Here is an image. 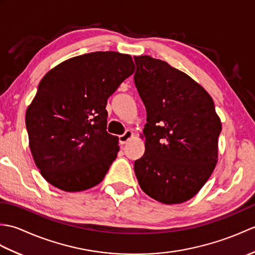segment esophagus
I'll use <instances>...</instances> for the list:
<instances>
[{"label": "esophagus", "instance_id": "1", "mask_svg": "<svg viewBox=\"0 0 255 255\" xmlns=\"http://www.w3.org/2000/svg\"><path fill=\"white\" fill-rule=\"evenodd\" d=\"M131 137H132V131H130V130H126L125 131V133H123V134H121V136H119V143L121 144H125L126 143L129 139H131Z\"/></svg>", "mask_w": 255, "mask_h": 255}]
</instances>
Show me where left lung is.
<instances>
[{
    "label": "left lung",
    "mask_w": 255,
    "mask_h": 255,
    "mask_svg": "<svg viewBox=\"0 0 255 255\" xmlns=\"http://www.w3.org/2000/svg\"><path fill=\"white\" fill-rule=\"evenodd\" d=\"M134 84L147 111L145 151L133 170L142 191L166 205L196 195L218 158L221 123L202 85L165 61L133 57Z\"/></svg>",
    "instance_id": "1"
}]
</instances>
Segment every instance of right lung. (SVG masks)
<instances>
[{
    "label": "right lung",
    "instance_id": "1",
    "mask_svg": "<svg viewBox=\"0 0 255 255\" xmlns=\"http://www.w3.org/2000/svg\"><path fill=\"white\" fill-rule=\"evenodd\" d=\"M133 71L129 55L96 51L42 78L25 122L35 164L52 186L81 192L105 177L119 151L118 137L106 131L107 100Z\"/></svg>",
    "mask_w": 255,
    "mask_h": 255
}]
</instances>
